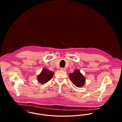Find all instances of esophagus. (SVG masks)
I'll return each instance as SVG.
<instances>
[{"mask_svg":"<svg viewBox=\"0 0 122 122\" xmlns=\"http://www.w3.org/2000/svg\"><path fill=\"white\" fill-rule=\"evenodd\" d=\"M60 70H62V71H66V68H60Z\"/></svg>","mask_w":122,"mask_h":122,"instance_id":"1","label":"esophagus"}]
</instances>
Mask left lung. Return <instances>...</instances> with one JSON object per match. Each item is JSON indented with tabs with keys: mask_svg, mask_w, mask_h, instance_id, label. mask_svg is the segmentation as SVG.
Instances as JSON below:
<instances>
[{
	"mask_svg": "<svg viewBox=\"0 0 122 122\" xmlns=\"http://www.w3.org/2000/svg\"><path fill=\"white\" fill-rule=\"evenodd\" d=\"M69 77L71 81L77 87H82L86 82L85 77L79 70H76L72 73H70Z\"/></svg>",
	"mask_w": 122,
	"mask_h": 122,
	"instance_id": "left-lung-1",
	"label": "left lung"
}]
</instances>
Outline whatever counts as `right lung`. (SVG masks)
<instances>
[{
	"label": "right lung",
	"instance_id": "1",
	"mask_svg": "<svg viewBox=\"0 0 122 122\" xmlns=\"http://www.w3.org/2000/svg\"><path fill=\"white\" fill-rule=\"evenodd\" d=\"M54 75V72L46 69H43L40 74L37 76V80L39 83L44 84L49 81Z\"/></svg>",
	"mask_w": 122,
	"mask_h": 122
}]
</instances>
